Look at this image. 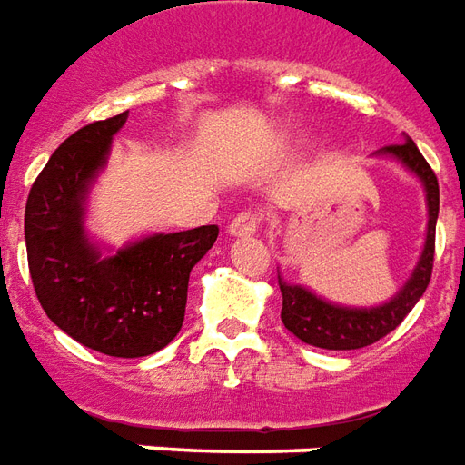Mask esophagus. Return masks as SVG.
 I'll list each match as a JSON object with an SVG mask.
<instances>
[{
  "instance_id": "1",
  "label": "esophagus",
  "mask_w": 465,
  "mask_h": 465,
  "mask_svg": "<svg viewBox=\"0 0 465 465\" xmlns=\"http://www.w3.org/2000/svg\"><path fill=\"white\" fill-rule=\"evenodd\" d=\"M260 227V217L255 213H240L230 220V225H227V232L232 235V238H242V235H252L255 230Z\"/></svg>"
}]
</instances>
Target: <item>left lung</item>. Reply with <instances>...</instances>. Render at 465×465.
I'll return each mask as SVG.
<instances>
[{
	"instance_id": "8db88e82",
	"label": "left lung",
	"mask_w": 465,
	"mask_h": 465,
	"mask_svg": "<svg viewBox=\"0 0 465 465\" xmlns=\"http://www.w3.org/2000/svg\"><path fill=\"white\" fill-rule=\"evenodd\" d=\"M375 154L393 157L403 164L406 170L416 174L423 183L428 205V230L426 245L418 258V265L413 268V275L406 280V285L396 292V298H391L383 305L375 308H345L318 298L302 285H292L288 280L278 275L280 292H282V325L301 338L302 343L325 348V351H355L365 345L378 343L391 331H396L403 322L408 312L413 311V305L420 301V295L426 292L433 272V252H436V220H438V180L436 173L430 170L426 157L420 154L416 143L406 137V143L388 144Z\"/></svg>"
}]
</instances>
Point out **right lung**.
I'll use <instances>...</instances> for the list:
<instances>
[{
    "instance_id": "right-lung-1",
    "label": "right lung",
    "mask_w": 465,
    "mask_h": 465,
    "mask_svg": "<svg viewBox=\"0 0 465 465\" xmlns=\"http://www.w3.org/2000/svg\"><path fill=\"white\" fill-rule=\"evenodd\" d=\"M127 112L92 122L59 144L25 207L29 275L57 328L114 358L157 353L183 328L187 280L215 245L217 225L154 232L102 255L84 232V203Z\"/></svg>"
}]
</instances>
